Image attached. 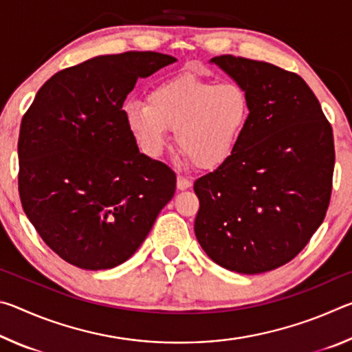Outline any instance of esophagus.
Here are the masks:
<instances>
[{"instance_id": "34e87169", "label": "esophagus", "mask_w": 352, "mask_h": 352, "mask_svg": "<svg viewBox=\"0 0 352 352\" xmlns=\"http://www.w3.org/2000/svg\"><path fill=\"white\" fill-rule=\"evenodd\" d=\"M190 186H192V182H190L188 177L178 175V178H177V188H178V189L184 190V189H189Z\"/></svg>"}]
</instances>
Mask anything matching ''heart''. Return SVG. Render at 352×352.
Here are the masks:
<instances>
[{
	"label": "heart",
	"mask_w": 352,
	"mask_h": 352,
	"mask_svg": "<svg viewBox=\"0 0 352 352\" xmlns=\"http://www.w3.org/2000/svg\"><path fill=\"white\" fill-rule=\"evenodd\" d=\"M127 127L142 151L158 157L175 130L178 147L200 168H216L239 144L252 116V100L237 82L182 74L158 83L147 102L124 107Z\"/></svg>",
	"instance_id": "b5f03b06"
}]
</instances>
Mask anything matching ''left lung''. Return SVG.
<instances>
[{"label": "left lung", "mask_w": 352, "mask_h": 352, "mask_svg": "<svg viewBox=\"0 0 352 352\" xmlns=\"http://www.w3.org/2000/svg\"><path fill=\"white\" fill-rule=\"evenodd\" d=\"M211 62L245 88L252 116L233 155L195 180L194 231L216 264L264 273L294 259L323 223L336 163L332 127L296 73L245 57Z\"/></svg>", "instance_id": "obj_1"}]
</instances>
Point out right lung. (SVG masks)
<instances>
[{
  "label": "right lung",
  "instance_id": "obj_1",
  "mask_svg": "<svg viewBox=\"0 0 352 352\" xmlns=\"http://www.w3.org/2000/svg\"><path fill=\"white\" fill-rule=\"evenodd\" d=\"M174 62L153 51L90 58L46 80L21 119V206L46 245L79 269L127 261L174 197L175 172L140 153L122 110L138 77Z\"/></svg>",
  "mask_w": 352,
  "mask_h": 352
}]
</instances>
